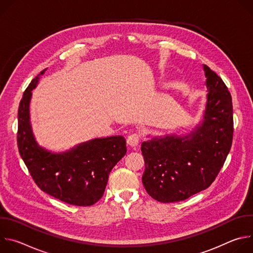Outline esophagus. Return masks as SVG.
<instances>
[{"label":"esophagus","mask_w":253,"mask_h":253,"mask_svg":"<svg viewBox=\"0 0 253 253\" xmlns=\"http://www.w3.org/2000/svg\"><path fill=\"white\" fill-rule=\"evenodd\" d=\"M140 142V136L137 133H133L128 136L127 138V144L130 147H137Z\"/></svg>","instance_id":"esophagus-1"}]
</instances>
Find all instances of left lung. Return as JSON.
<instances>
[{"mask_svg":"<svg viewBox=\"0 0 253 253\" xmlns=\"http://www.w3.org/2000/svg\"><path fill=\"white\" fill-rule=\"evenodd\" d=\"M207 101L200 126L183 137L166 135L144 141L142 182L147 193L163 203L177 202L208 188L230 151L233 109L222 79L204 65Z\"/></svg>","mask_w":253,"mask_h":253,"instance_id":"obj_1","label":"left lung"}]
</instances>
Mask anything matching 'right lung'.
Listing matches in <instances>:
<instances>
[{
  "mask_svg": "<svg viewBox=\"0 0 253 253\" xmlns=\"http://www.w3.org/2000/svg\"><path fill=\"white\" fill-rule=\"evenodd\" d=\"M39 76L31 81L19 105L20 155L42 191L68 204L93 205L103 196L111 170L126 154V140L122 136L96 138L59 154L40 147L34 138L29 115L32 90L37 86Z\"/></svg>",
  "mask_w": 253,
  "mask_h": 253,
  "instance_id": "right-lung-1",
  "label": "right lung"
}]
</instances>
